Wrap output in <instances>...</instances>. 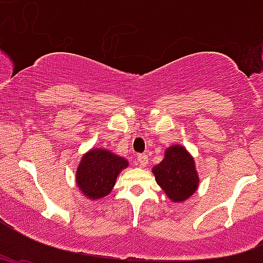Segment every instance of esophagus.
Masks as SVG:
<instances>
[{
    "instance_id": "esophagus-1",
    "label": "esophagus",
    "mask_w": 263,
    "mask_h": 263,
    "mask_svg": "<svg viewBox=\"0 0 263 263\" xmlns=\"http://www.w3.org/2000/svg\"><path fill=\"white\" fill-rule=\"evenodd\" d=\"M136 159H137V163H139V165L142 166V168H144V166H146L148 164V158H147V155H145V154H139Z\"/></svg>"
}]
</instances>
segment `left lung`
<instances>
[{"label": "left lung", "instance_id": "1", "mask_svg": "<svg viewBox=\"0 0 263 263\" xmlns=\"http://www.w3.org/2000/svg\"><path fill=\"white\" fill-rule=\"evenodd\" d=\"M156 183L174 202H182L196 192L198 176L195 160L181 145L166 148L163 160L153 168Z\"/></svg>", "mask_w": 263, "mask_h": 263}]
</instances>
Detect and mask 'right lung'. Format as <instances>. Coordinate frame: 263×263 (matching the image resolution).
Here are the masks:
<instances>
[{
	"label": "right lung",
	"instance_id": "right-lung-1",
	"mask_svg": "<svg viewBox=\"0 0 263 263\" xmlns=\"http://www.w3.org/2000/svg\"><path fill=\"white\" fill-rule=\"evenodd\" d=\"M128 166L126 159L108 150L95 148L82 156L76 172V182L86 197L91 200L109 195L122 169Z\"/></svg>",
	"mask_w": 263,
	"mask_h": 263
}]
</instances>
